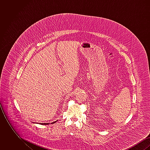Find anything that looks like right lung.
I'll return each instance as SVG.
<instances>
[{"label":"right lung","mask_w":150,"mask_h":150,"mask_svg":"<svg viewBox=\"0 0 150 150\" xmlns=\"http://www.w3.org/2000/svg\"><path fill=\"white\" fill-rule=\"evenodd\" d=\"M57 121H55L54 122H52L51 124H53V123H55ZM40 124H41V125H48V124H50V123H40Z\"/></svg>","instance_id":"add662e5"}]
</instances>
